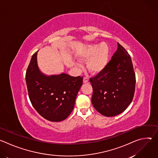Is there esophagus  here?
<instances>
[{"mask_svg": "<svg viewBox=\"0 0 158 158\" xmlns=\"http://www.w3.org/2000/svg\"><path fill=\"white\" fill-rule=\"evenodd\" d=\"M87 82H89V79L87 77H84L83 83H87Z\"/></svg>", "mask_w": 158, "mask_h": 158, "instance_id": "34e87169", "label": "esophagus"}]
</instances>
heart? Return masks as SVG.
<instances>
[{"label": "heart", "instance_id": "b5f03b06", "mask_svg": "<svg viewBox=\"0 0 158 158\" xmlns=\"http://www.w3.org/2000/svg\"><path fill=\"white\" fill-rule=\"evenodd\" d=\"M77 56L80 60L86 61L87 68L93 74L101 73L107 65L109 57V47L105 42L98 44H87L79 49ZM78 66L81 65L77 64Z\"/></svg>", "mask_w": 158, "mask_h": 158}]
</instances>
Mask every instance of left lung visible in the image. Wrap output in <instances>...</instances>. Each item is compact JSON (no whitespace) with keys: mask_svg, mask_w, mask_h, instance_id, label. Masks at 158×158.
Returning a JSON list of instances; mask_svg holds the SVG:
<instances>
[{"mask_svg":"<svg viewBox=\"0 0 158 158\" xmlns=\"http://www.w3.org/2000/svg\"><path fill=\"white\" fill-rule=\"evenodd\" d=\"M93 89L92 103L102 115L115 116L131 103L135 91L136 76L130 55L118 43V49L106 68L90 78Z\"/></svg>","mask_w":158,"mask_h":158,"instance_id":"obj_1","label":"left lung"}]
</instances>
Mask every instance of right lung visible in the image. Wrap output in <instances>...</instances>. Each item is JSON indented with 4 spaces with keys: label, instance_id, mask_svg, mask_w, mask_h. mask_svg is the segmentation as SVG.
<instances>
[{
    "label": "right lung",
    "instance_id": "right-lung-1",
    "mask_svg": "<svg viewBox=\"0 0 158 158\" xmlns=\"http://www.w3.org/2000/svg\"><path fill=\"white\" fill-rule=\"evenodd\" d=\"M37 55V52L33 54L26 74L30 101L44 118L52 122L62 121L74 109L83 78L65 73L45 75L39 69Z\"/></svg>",
    "mask_w": 158,
    "mask_h": 158
}]
</instances>
